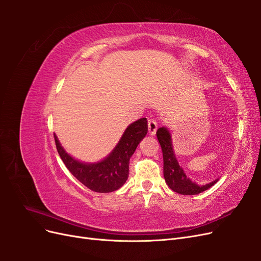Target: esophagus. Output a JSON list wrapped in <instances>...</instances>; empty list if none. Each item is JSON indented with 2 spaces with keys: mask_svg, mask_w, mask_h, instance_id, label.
Instances as JSON below:
<instances>
[{
  "mask_svg": "<svg viewBox=\"0 0 261 261\" xmlns=\"http://www.w3.org/2000/svg\"><path fill=\"white\" fill-rule=\"evenodd\" d=\"M158 129V123L153 120H150L148 121V132H149V135L153 136L155 132Z\"/></svg>",
  "mask_w": 261,
  "mask_h": 261,
  "instance_id": "34e87169",
  "label": "esophagus"
}]
</instances>
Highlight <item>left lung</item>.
Here are the masks:
<instances>
[{"mask_svg": "<svg viewBox=\"0 0 261 261\" xmlns=\"http://www.w3.org/2000/svg\"><path fill=\"white\" fill-rule=\"evenodd\" d=\"M156 137L163 153V175L165 183L173 192L180 195H197L207 191L217 183L219 178L206 185H198L192 181L191 178L186 176L184 170L177 162L169 129L167 127H160L156 130Z\"/></svg>", "mask_w": 261, "mask_h": 261, "instance_id": "obj_1", "label": "left lung"}]
</instances>
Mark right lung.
Here are the masks:
<instances>
[{
    "label": "right lung",
    "instance_id": "add662e5",
    "mask_svg": "<svg viewBox=\"0 0 261 261\" xmlns=\"http://www.w3.org/2000/svg\"><path fill=\"white\" fill-rule=\"evenodd\" d=\"M148 132L147 118H139L125 129L115 148L103 160L94 163L78 161L69 155L54 134L55 145L68 171L86 187L97 193H111L121 188L129 174V159Z\"/></svg>",
    "mask_w": 261,
    "mask_h": 261
}]
</instances>
